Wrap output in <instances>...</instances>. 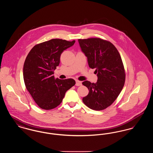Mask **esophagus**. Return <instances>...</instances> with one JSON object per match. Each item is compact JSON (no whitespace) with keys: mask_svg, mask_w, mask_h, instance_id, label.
<instances>
[{"mask_svg":"<svg viewBox=\"0 0 153 153\" xmlns=\"http://www.w3.org/2000/svg\"><path fill=\"white\" fill-rule=\"evenodd\" d=\"M81 85V81H80L79 80L76 81V86H80Z\"/></svg>","mask_w":153,"mask_h":153,"instance_id":"34e87169","label":"esophagus"}]
</instances>
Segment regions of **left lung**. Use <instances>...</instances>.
<instances>
[{
    "label": "left lung",
    "mask_w": 153,
    "mask_h": 153,
    "mask_svg": "<svg viewBox=\"0 0 153 153\" xmlns=\"http://www.w3.org/2000/svg\"><path fill=\"white\" fill-rule=\"evenodd\" d=\"M78 41L89 66L96 69L98 77L96 83L89 81L82 83L89 90L82 102L91 109H105L115 102L124 85L126 73L120 55L115 46L107 40L91 38Z\"/></svg>",
    "instance_id": "left-lung-1"
}]
</instances>
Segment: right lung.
<instances>
[{"label":"right lung","instance_id":"right-lung-1","mask_svg":"<svg viewBox=\"0 0 153 153\" xmlns=\"http://www.w3.org/2000/svg\"><path fill=\"white\" fill-rule=\"evenodd\" d=\"M74 42V40L52 39L36 44L27 56L23 69L25 84L41 108L49 110L57 107L66 92L75 85L72 79L60 80L53 76L61 53Z\"/></svg>","mask_w":153,"mask_h":153}]
</instances>
